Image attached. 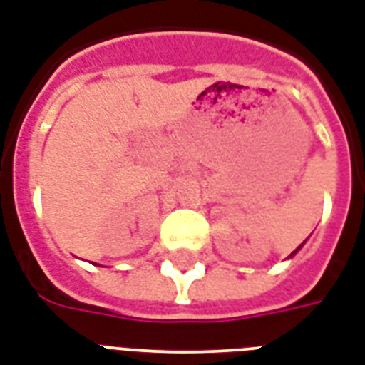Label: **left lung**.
<instances>
[{
    "label": "left lung",
    "mask_w": 365,
    "mask_h": 365,
    "mask_svg": "<svg viewBox=\"0 0 365 365\" xmlns=\"http://www.w3.org/2000/svg\"><path fill=\"white\" fill-rule=\"evenodd\" d=\"M298 250H299V247H298ZM298 250H296V251H298ZM296 251H294V253H296ZM294 253H292V255H294Z\"/></svg>",
    "instance_id": "obj_1"
}]
</instances>
